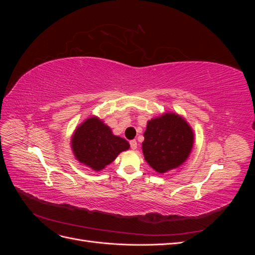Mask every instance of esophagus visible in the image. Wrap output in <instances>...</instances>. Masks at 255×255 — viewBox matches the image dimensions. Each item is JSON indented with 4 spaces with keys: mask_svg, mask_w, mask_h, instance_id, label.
Returning a JSON list of instances; mask_svg holds the SVG:
<instances>
[{
    "mask_svg": "<svg viewBox=\"0 0 255 255\" xmlns=\"http://www.w3.org/2000/svg\"><path fill=\"white\" fill-rule=\"evenodd\" d=\"M129 145H130V149H133V150H135V149L137 148V141H136L135 139H133V140H130V141H129Z\"/></svg>",
    "mask_w": 255,
    "mask_h": 255,
    "instance_id": "34e87169",
    "label": "esophagus"
}]
</instances>
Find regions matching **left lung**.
I'll use <instances>...</instances> for the list:
<instances>
[{
  "instance_id": "obj_1",
  "label": "left lung",
  "mask_w": 255,
  "mask_h": 255,
  "mask_svg": "<svg viewBox=\"0 0 255 255\" xmlns=\"http://www.w3.org/2000/svg\"><path fill=\"white\" fill-rule=\"evenodd\" d=\"M143 137L144 158L159 173L182 165L194 144V133L188 123L170 113L149 121Z\"/></svg>"
}]
</instances>
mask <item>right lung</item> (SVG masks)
Returning <instances> with one entry per match:
<instances>
[{
	"label": "right lung",
	"mask_w": 255,
	"mask_h": 255,
	"mask_svg": "<svg viewBox=\"0 0 255 255\" xmlns=\"http://www.w3.org/2000/svg\"><path fill=\"white\" fill-rule=\"evenodd\" d=\"M71 143L76 159L96 171L113 163L120 152L129 148L125 138L113 135L112 129L95 117L75 129Z\"/></svg>",
	"instance_id": "1"
}]
</instances>
